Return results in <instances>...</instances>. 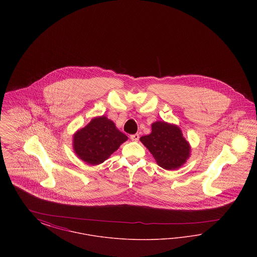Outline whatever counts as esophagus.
I'll list each match as a JSON object with an SVG mask.
<instances>
[{"mask_svg":"<svg viewBox=\"0 0 257 257\" xmlns=\"http://www.w3.org/2000/svg\"><path fill=\"white\" fill-rule=\"evenodd\" d=\"M130 139H131L132 141H134V142H137V141H139L140 136H139V134L131 135V136H130Z\"/></svg>","mask_w":257,"mask_h":257,"instance_id":"34e87169","label":"esophagus"}]
</instances>
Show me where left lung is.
<instances>
[{
  "instance_id": "left-lung-1",
  "label": "left lung",
  "mask_w": 257,
  "mask_h": 257,
  "mask_svg": "<svg viewBox=\"0 0 257 257\" xmlns=\"http://www.w3.org/2000/svg\"><path fill=\"white\" fill-rule=\"evenodd\" d=\"M152 131L140 140L153 155L161 168L172 171L179 169L190 157L191 147L180 128L174 124L156 121Z\"/></svg>"
}]
</instances>
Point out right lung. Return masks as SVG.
<instances>
[{"mask_svg": "<svg viewBox=\"0 0 257 257\" xmlns=\"http://www.w3.org/2000/svg\"><path fill=\"white\" fill-rule=\"evenodd\" d=\"M128 140L114 123L102 115L94 117L73 136V149L77 156L88 165L96 166L108 159Z\"/></svg>", "mask_w": 257, "mask_h": 257, "instance_id": "add662e5", "label": "right lung"}]
</instances>
